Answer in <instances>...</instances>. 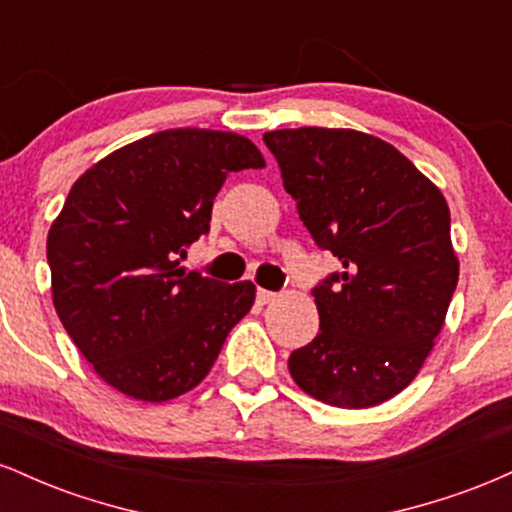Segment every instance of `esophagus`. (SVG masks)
Listing matches in <instances>:
<instances>
[{"label":"esophagus","instance_id":"1","mask_svg":"<svg viewBox=\"0 0 512 512\" xmlns=\"http://www.w3.org/2000/svg\"><path fill=\"white\" fill-rule=\"evenodd\" d=\"M274 298H276V293H274V291H267V289H257V303L267 305V303H272Z\"/></svg>","mask_w":512,"mask_h":512}]
</instances>
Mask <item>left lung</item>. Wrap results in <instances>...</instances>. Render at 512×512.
Masks as SVG:
<instances>
[{"mask_svg": "<svg viewBox=\"0 0 512 512\" xmlns=\"http://www.w3.org/2000/svg\"><path fill=\"white\" fill-rule=\"evenodd\" d=\"M264 144L320 250V332L289 356L303 392L342 409L387 402L431 354L457 286L445 197L392 144L356 129H276Z\"/></svg>", "mask_w": 512, "mask_h": 512, "instance_id": "obj_1", "label": "left lung"}]
</instances>
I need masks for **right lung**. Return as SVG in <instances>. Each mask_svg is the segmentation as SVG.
I'll return each mask as SVG.
<instances>
[{"mask_svg": "<svg viewBox=\"0 0 512 512\" xmlns=\"http://www.w3.org/2000/svg\"><path fill=\"white\" fill-rule=\"evenodd\" d=\"M250 139L166 129L122 146L69 190L48 233L52 303L93 370L122 395L166 402L202 383L255 284L185 272L228 173L262 168Z\"/></svg>", "mask_w": 512, "mask_h": 512, "instance_id": "right-lung-1", "label": "right lung"}]
</instances>
